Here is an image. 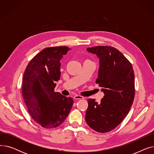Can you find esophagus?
<instances>
[{
  "instance_id": "esophagus-1",
  "label": "esophagus",
  "mask_w": 154,
  "mask_h": 154,
  "mask_svg": "<svg viewBox=\"0 0 154 154\" xmlns=\"http://www.w3.org/2000/svg\"><path fill=\"white\" fill-rule=\"evenodd\" d=\"M74 99L75 100H80V99H84V97L81 96V95H76L74 97Z\"/></svg>"
}]
</instances>
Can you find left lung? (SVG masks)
<instances>
[{"instance_id":"obj_1","label":"left lung","mask_w":154,"mask_h":154,"mask_svg":"<svg viewBox=\"0 0 154 154\" xmlns=\"http://www.w3.org/2000/svg\"><path fill=\"white\" fill-rule=\"evenodd\" d=\"M100 59L96 84L104 93L99 102L88 99L86 122L96 132L106 133L118 126L130 110L135 96L132 63L117 48L99 45L87 48Z\"/></svg>"}]
</instances>
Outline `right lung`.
I'll return each mask as SVG.
<instances>
[{
    "label": "right lung",
    "instance_id": "add662e5",
    "mask_svg": "<svg viewBox=\"0 0 154 154\" xmlns=\"http://www.w3.org/2000/svg\"><path fill=\"white\" fill-rule=\"evenodd\" d=\"M70 48L47 47L28 63L22 80V97L29 114L45 128L60 125L70 112L74 100L54 91L60 77V63Z\"/></svg>",
    "mask_w": 154,
    "mask_h": 154
}]
</instances>
